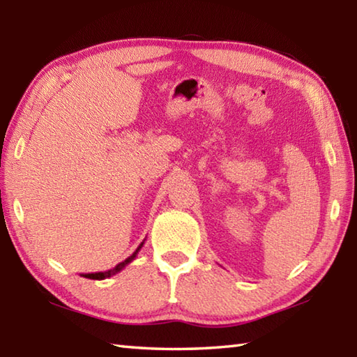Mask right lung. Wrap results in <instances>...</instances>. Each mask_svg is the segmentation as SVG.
I'll return each mask as SVG.
<instances>
[{
    "mask_svg": "<svg viewBox=\"0 0 357 357\" xmlns=\"http://www.w3.org/2000/svg\"><path fill=\"white\" fill-rule=\"evenodd\" d=\"M146 241V239H144ZM144 241L141 242L139 244V247L136 248V252L132 255V256H128L126 261H123V262H119L115 268H112V270H107V271H101V273H89V275H84V278H87V279H96V280H102V279H107V278H110V276H115L116 273H119L121 270H124L128 264H130L136 256H138V253H139V250L142 248V245H144Z\"/></svg>",
    "mask_w": 357,
    "mask_h": 357,
    "instance_id": "1",
    "label": "right lung"
}]
</instances>
